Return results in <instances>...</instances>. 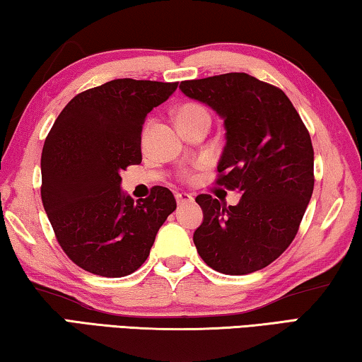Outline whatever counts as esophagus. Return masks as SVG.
Masks as SVG:
<instances>
[{"instance_id":"esophagus-1","label":"esophagus","mask_w":362,"mask_h":362,"mask_svg":"<svg viewBox=\"0 0 362 362\" xmlns=\"http://www.w3.org/2000/svg\"><path fill=\"white\" fill-rule=\"evenodd\" d=\"M175 197H176L177 205H186V204L194 202L192 195L191 194H186V192H176Z\"/></svg>"}]
</instances>
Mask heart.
Returning a JSON list of instances; mask_svg holds the SVG:
<instances>
[{
    "label": "heart",
    "mask_w": 362,
    "mask_h": 362,
    "mask_svg": "<svg viewBox=\"0 0 362 362\" xmlns=\"http://www.w3.org/2000/svg\"><path fill=\"white\" fill-rule=\"evenodd\" d=\"M176 122L182 123V122H192V120H199V118H205V120H210L209 112L205 110L200 104L195 103H187L182 104L176 109Z\"/></svg>",
    "instance_id": "heart-1"
}]
</instances>
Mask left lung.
I'll return each instance as SVG.
<instances>
[{
  "label": "left lung",
  "instance_id": "left-lung-1",
  "mask_svg": "<svg viewBox=\"0 0 362 362\" xmlns=\"http://www.w3.org/2000/svg\"><path fill=\"white\" fill-rule=\"evenodd\" d=\"M180 90L223 118L226 144L216 182L242 195L229 206L209 194L195 197L204 211L194 233L197 252L223 274L263 269L292 244L310 204V133L286 93L248 74L181 81Z\"/></svg>",
  "mask_w": 362,
  "mask_h": 362
}]
</instances>
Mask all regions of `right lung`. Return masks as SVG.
<instances>
[{
	"mask_svg": "<svg viewBox=\"0 0 362 362\" xmlns=\"http://www.w3.org/2000/svg\"><path fill=\"white\" fill-rule=\"evenodd\" d=\"M177 83L117 78L83 91L56 118L41 152V200L59 245L75 264L103 277L134 272L176 209L156 186L136 202L122 191V170L141 163L149 112Z\"/></svg>",
	"mask_w": 362,
	"mask_h": 362,
	"instance_id": "1",
	"label": "right lung"
}]
</instances>
